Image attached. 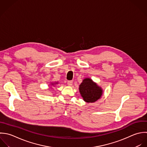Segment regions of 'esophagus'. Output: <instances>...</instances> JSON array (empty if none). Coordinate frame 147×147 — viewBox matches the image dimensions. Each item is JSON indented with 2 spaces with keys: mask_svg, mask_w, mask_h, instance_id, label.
Wrapping results in <instances>:
<instances>
[{
  "mask_svg": "<svg viewBox=\"0 0 147 147\" xmlns=\"http://www.w3.org/2000/svg\"><path fill=\"white\" fill-rule=\"evenodd\" d=\"M67 84L69 86H71L73 85V81H68Z\"/></svg>",
  "mask_w": 147,
  "mask_h": 147,
  "instance_id": "1",
  "label": "esophagus"
}]
</instances>
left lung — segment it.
Returning a JSON list of instances; mask_svg holds the SVG:
<instances>
[{
  "mask_svg": "<svg viewBox=\"0 0 147 147\" xmlns=\"http://www.w3.org/2000/svg\"><path fill=\"white\" fill-rule=\"evenodd\" d=\"M80 92L83 99L86 102H93L98 100L102 90L90 78H85L80 85Z\"/></svg>",
  "mask_w": 147,
  "mask_h": 147,
  "instance_id": "8db88e82",
  "label": "left lung"
}]
</instances>
